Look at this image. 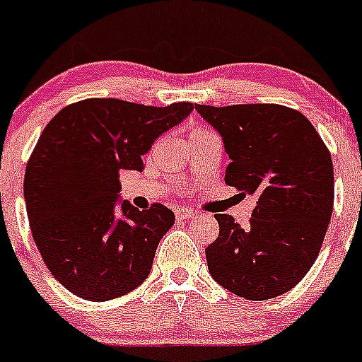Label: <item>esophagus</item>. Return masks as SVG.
Here are the masks:
<instances>
[{
    "instance_id": "34e87169",
    "label": "esophagus",
    "mask_w": 362,
    "mask_h": 362,
    "mask_svg": "<svg viewBox=\"0 0 362 362\" xmlns=\"http://www.w3.org/2000/svg\"><path fill=\"white\" fill-rule=\"evenodd\" d=\"M195 216L189 209H177L176 211V219L177 221H186V219H192V217Z\"/></svg>"
}]
</instances>
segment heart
Returning a JSON list of instances; mask_svg holds the SVG:
<instances>
[{"instance_id": "b5f03b06", "label": "heart", "mask_w": 362, "mask_h": 362, "mask_svg": "<svg viewBox=\"0 0 362 362\" xmlns=\"http://www.w3.org/2000/svg\"><path fill=\"white\" fill-rule=\"evenodd\" d=\"M202 133H207V131L202 129V127H195V129L192 131V134H202ZM192 134H189V136H192Z\"/></svg>"}]
</instances>
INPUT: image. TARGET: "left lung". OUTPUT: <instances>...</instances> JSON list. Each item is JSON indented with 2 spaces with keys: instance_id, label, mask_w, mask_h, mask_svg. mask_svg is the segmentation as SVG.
<instances>
[{
  "instance_id": "8db88e82",
  "label": "left lung",
  "mask_w": 362,
  "mask_h": 362,
  "mask_svg": "<svg viewBox=\"0 0 362 362\" xmlns=\"http://www.w3.org/2000/svg\"><path fill=\"white\" fill-rule=\"evenodd\" d=\"M195 108L223 138L231 160L226 185L257 198L248 228L216 214L219 236L205 248L209 273L247 300L279 297L321 250L335 195L332 155L313 124L283 105Z\"/></svg>"
}]
</instances>
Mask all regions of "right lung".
Returning a JSON list of instances; mask_svg holds the SVG:
<instances>
[{"label":"right lung","mask_w":362,"mask_h":362,"mask_svg":"<svg viewBox=\"0 0 362 362\" xmlns=\"http://www.w3.org/2000/svg\"><path fill=\"white\" fill-rule=\"evenodd\" d=\"M188 102L146 107L115 98L69 105L48 122L25 167L30 231L49 273L69 291L105 302L148 278L174 224L162 204L120 200V170H139L155 139L182 122Z\"/></svg>","instance_id":"obj_1"}]
</instances>
